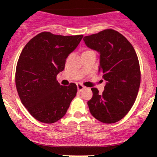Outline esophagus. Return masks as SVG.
Instances as JSON below:
<instances>
[{
    "label": "esophagus",
    "instance_id": "34e87169",
    "mask_svg": "<svg viewBox=\"0 0 157 157\" xmlns=\"http://www.w3.org/2000/svg\"><path fill=\"white\" fill-rule=\"evenodd\" d=\"M77 89H78L79 91H82V90H83L85 88H86L84 86H82V84H80V83L77 84Z\"/></svg>",
    "mask_w": 157,
    "mask_h": 157
}]
</instances>
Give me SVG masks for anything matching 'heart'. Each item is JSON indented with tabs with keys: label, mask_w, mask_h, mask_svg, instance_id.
<instances>
[{
	"label": "heart",
	"mask_w": 157,
	"mask_h": 157,
	"mask_svg": "<svg viewBox=\"0 0 157 157\" xmlns=\"http://www.w3.org/2000/svg\"><path fill=\"white\" fill-rule=\"evenodd\" d=\"M90 52V51H89V50H88V51H86V52Z\"/></svg>",
	"instance_id": "heart-1"
}]
</instances>
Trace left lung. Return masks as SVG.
<instances>
[{
	"label": "left lung",
	"mask_w": 157,
	"mask_h": 157,
	"mask_svg": "<svg viewBox=\"0 0 157 157\" xmlns=\"http://www.w3.org/2000/svg\"><path fill=\"white\" fill-rule=\"evenodd\" d=\"M83 40L100 54L98 72L107 82L101 94L91 89L90 112L99 121L114 123L128 113L137 96L141 80L137 55L131 43L111 29L86 36Z\"/></svg>",
	"instance_id": "left-lung-1"
}]
</instances>
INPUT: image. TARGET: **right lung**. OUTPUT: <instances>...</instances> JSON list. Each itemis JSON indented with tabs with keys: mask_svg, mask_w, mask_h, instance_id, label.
<instances>
[{
	"mask_svg": "<svg viewBox=\"0 0 157 157\" xmlns=\"http://www.w3.org/2000/svg\"><path fill=\"white\" fill-rule=\"evenodd\" d=\"M82 37L44 32L30 40L21 52L16 66V89L23 105L38 121H58L76 96L77 85L61 86L57 75L63 71L66 58Z\"/></svg>",
	"mask_w": 157,
	"mask_h": 157,
	"instance_id": "obj_1",
	"label": "right lung"
}]
</instances>
